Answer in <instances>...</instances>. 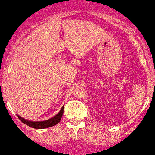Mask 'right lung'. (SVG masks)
Segmentation results:
<instances>
[{
  "mask_svg": "<svg viewBox=\"0 0 155 155\" xmlns=\"http://www.w3.org/2000/svg\"><path fill=\"white\" fill-rule=\"evenodd\" d=\"M63 107H64V106H62L61 110L59 111V113H58V114L55 115L54 117H52L50 119L45 120V121H30V120H27V119L23 118L22 117H21L19 115H17V116H18V118H19L21 121L24 123L25 124H27V126H29V127H31V128H38V129L39 128H47L58 124V123L60 122L62 117V114H63Z\"/></svg>",
  "mask_w": 155,
  "mask_h": 155,
  "instance_id": "1",
  "label": "right lung"
}]
</instances>
